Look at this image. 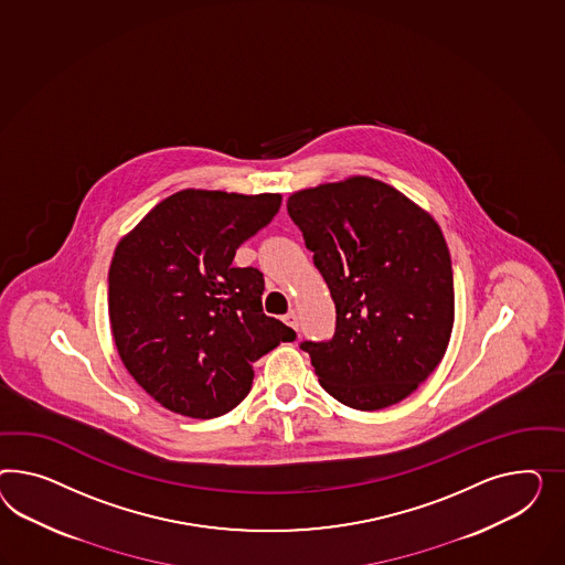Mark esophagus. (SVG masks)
<instances>
[{"mask_svg": "<svg viewBox=\"0 0 565 565\" xmlns=\"http://www.w3.org/2000/svg\"><path fill=\"white\" fill-rule=\"evenodd\" d=\"M284 321H286V324H290L291 329L298 331V310L291 308L290 312L284 317Z\"/></svg>", "mask_w": 565, "mask_h": 565, "instance_id": "obj_1", "label": "esophagus"}]
</instances>
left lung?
<instances>
[{"label":"left lung","mask_w":565,"mask_h":565,"mask_svg":"<svg viewBox=\"0 0 565 565\" xmlns=\"http://www.w3.org/2000/svg\"><path fill=\"white\" fill-rule=\"evenodd\" d=\"M288 214L335 302L333 339L300 345L322 388L360 412L409 397L443 362L455 324L438 222L370 177L296 191Z\"/></svg>","instance_id":"8db88e82"}]
</instances>
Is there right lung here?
Listing matches in <instances>:
<instances>
[{"label": "right lung", "instance_id": "obj_1", "mask_svg": "<svg viewBox=\"0 0 565 565\" xmlns=\"http://www.w3.org/2000/svg\"><path fill=\"white\" fill-rule=\"evenodd\" d=\"M279 193L183 189L122 236L108 319L122 366L170 412L212 419L243 401L253 364L296 333L260 306L265 279L236 248L279 212Z\"/></svg>", "mask_w": 565, "mask_h": 565}]
</instances>
